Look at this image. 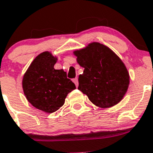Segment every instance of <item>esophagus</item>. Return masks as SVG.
I'll list each match as a JSON object with an SVG mask.
<instances>
[{
    "label": "esophagus",
    "mask_w": 153,
    "mask_h": 153,
    "mask_svg": "<svg viewBox=\"0 0 153 153\" xmlns=\"http://www.w3.org/2000/svg\"><path fill=\"white\" fill-rule=\"evenodd\" d=\"M73 81H74V83H75L76 86V87H77L78 85H79V83H78V79H77V78H76V77L74 78V79H73Z\"/></svg>",
    "instance_id": "obj_1"
}]
</instances>
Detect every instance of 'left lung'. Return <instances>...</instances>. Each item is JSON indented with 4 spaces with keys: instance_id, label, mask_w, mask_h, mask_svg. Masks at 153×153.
Here are the masks:
<instances>
[{
    "instance_id": "obj_1",
    "label": "left lung",
    "mask_w": 153,
    "mask_h": 153,
    "mask_svg": "<svg viewBox=\"0 0 153 153\" xmlns=\"http://www.w3.org/2000/svg\"><path fill=\"white\" fill-rule=\"evenodd\" d=\"M74 54L84 68L79 76L78 90L99 107L109 108L120 102L129 84V73L120 57L97 42L74 51Z\"/></svg>"
}]
</instances>
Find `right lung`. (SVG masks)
<instances>
[{"label": "right lung", "instance_id": "right-lung-1", "mask_svg": "<svg viewBox=\"0 0 153 153\" xmlns=\"http://www.w3.org/2000/svg\"><path fill=\"white\" fill-rule=\"evenodd\" d=\"M56 60L49 52L40 53L30 65L22 81L28 102L47 113L60 109L67 94L76 89L67 73L53 68Z\"/></svg>", "mask_w": 153, "mask_h": 153}]
</instances>
